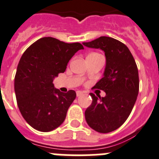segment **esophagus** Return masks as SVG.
<instances>
[{"instance_id": "esophagus-1", "label": "esophagus", "mask_w": 159, "mask_h": 159, "mask_svg": "<svg viewBox=\"0 0 159 159\" xmlns=\"http://www.w3.org/2000/svg\"><path fill=\"white\" fill-rule=\"evenodd\" d=\"M83 94V92L82 91H77L76 92V95H77V96H81V95Z\"/></svg>"}]
</instances>
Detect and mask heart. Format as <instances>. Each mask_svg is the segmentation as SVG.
<instances>
[{
  "label": "heart",
  "instance_id": "1",
  "mask_svg": "<svg viewBox=\"0 0 159 159\" xmlns=\"http://www.w3.org/2000/svg\"><path fill=\"white\" fill-rule=\"evenodd\" d=\"M91 54H92V53H91Z\"/></svg>",
  "mask_w": 159,
  "mask_h": 159
}]
</instances>
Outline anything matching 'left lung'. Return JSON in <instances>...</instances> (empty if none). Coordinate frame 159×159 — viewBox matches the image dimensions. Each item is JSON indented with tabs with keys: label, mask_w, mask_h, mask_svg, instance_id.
Here are the masks:
<instances>
[{
	"label": "left lung",
	"mask_w": 159,
	"mask_h": 159,
	"mask_svg": "<svg viewBox=\"0 0 159 159\" xmlns=\"http://www.w3.org/2000/svg\"><path fill=\"white\" fill-rule=\"evenodd\" d=\"M83 44L104 51L107 60L104 76L94 86L106 96L89 93L93 102L84 112L85 120L95 131L110 133L126 121L136 103L140 84L137 66L128 47L115 38L103 36Z\"/></svg>",
	"instance_id": "left-lung-1"
}]
</instances>
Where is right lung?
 I'll use <instances>...</instances> for the list:
<instances>
[{"label":"right lung","mask_w":159,"mask_h":159,"mask_svg":"<svg viewBox=\"0 0 159 159\" xmlns=\"http://www.w3.org/2000/svg\"><path fill=\"white\" fill-rule=\"evenodd\" d=\"M84 47L46 37L24 52L15 76L18 107L26 122L35 129L49 132L59 127L76 98V93H63L54 88L53 79L66 70L72 56Z\"/></svg>","instance_id":"right-lung-1"}]
</instances>
